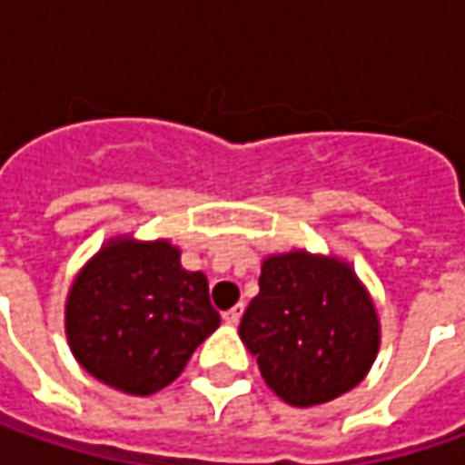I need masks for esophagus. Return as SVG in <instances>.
I'll use <instances>...</instances> for the list:
<instances>
[{
	"mask_svg": "<svg viewBox=\"0 0 465 465\" xmlns=\"http://www.w3.org/2000/svg\"><path fill=\"white\" fill-rule=\"evenodd\" d=\"M241 315H242V305H235V308H230V311L223 312L224 323H230V326L241 323Z\"/></svg>",
	"mask_w": 465,
	"mask_h": 465,
	"instance_id": "34e87169",
	"label": "esophagus"
}]
</instances>
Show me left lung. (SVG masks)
<instances>
[{
  "label": "left lung",
  "instance_id": "obj_1",
  "mask_svg": "<svg viewBox=\"0 0 465 465\" xmlns=\"http://www.w3.org/2000/svg\"><path fill=\"white\" fill-rule=\"evenodd\" d=\"M241 339L279 399L308 409L365 381L381 351V318L349 261L292 248L261 261Z\"/></svg>",
  "mask_w": 465,
  "mask_h": 465
}]
</instances>
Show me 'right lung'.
<instances>
[{
	"label": "right lung",
	"mask_w": 465,
	"mask_h": 465,
	"mask_svg": "<svg viewBox=\"0 0 465 465\" xmlns=\"http://www.w3.org/2000/svg\"><path fill=\"white\" fill-rule=\"evenodd\" d=\"M220 326L202 272L165 238L114 235L82 266L64 305L66 344L100 383L129 396L170 385Z\"/></svg>",
	"instance_id": "add662e5"
}]
</instances>
